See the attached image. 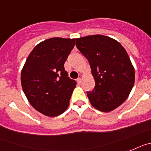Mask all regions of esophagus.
<instances>
[{
  "instance_id": "esophagus-1",
  "label": "esophagus",
  "mask_w": 151,
  "mask_h": 151,
  "mask_svg": "<svg viewBox=\"0 0 151 151\" xmlns=\"http://www.w3.org/2000/svg\"><path fill=\"white\" fill-rule=\"evenodd\" d=\"M77 83H78V84L81 83V82H82V80H81V78H77Z\"/></svg>"
}]
</instances>
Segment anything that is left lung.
<instances>
[{"mask_svg":"<svg viewBox=\"0 0 151 151\" xmlns=\"http://www.w3.org/2000/svg\"><path fill=\"white\" fill-rule=\"evenodd\" d=\"M76 46L90 63L95 87L87 92L90 103L101 112L121 106L134 83V68L126 50L115 39L92 35L75 39Z\"/></svg>","mask_w":151,"mask_h":151,"instance_id":"1","label":"left lung"}]
</instances>
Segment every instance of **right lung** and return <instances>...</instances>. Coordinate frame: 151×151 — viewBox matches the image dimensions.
I'll return each mask as SVG.
<instances>
[{
    "label": "right lung",
    "mask_w": 151,
    "mask_h": 151,
    "mask_svg": "<svg viewBox=\"0 0 151 151\" xmlns=\"http://www.w3.org/2000/svg\"><path fill=\"white\" fill-rule=\"evenodd\" d=\"M74 39L55 37L36 45L21 71V84L29 103L38 112L55 117L65 112L76 82L68 77L65 61Z\"/></svg>",
    "instance_id": "obj_1"
}]
</instances>
